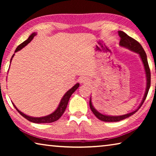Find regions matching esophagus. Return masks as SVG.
<instances>
[{"instance_id": "34e87169", "label": "esophagus", "mask_w": 156, "mask_h": 156, "mask_svg": "<svg viewBox=\"0 0 156 156\" xmlns=\"http://www.w3.org/2000/svg\"><path fill=\"white\" fill-rule=\"evenodd\" d=\"M79 81H80V83H83V84H87L88 83H89V80L86 77H80Z\"/></svg>"}]
</instances>
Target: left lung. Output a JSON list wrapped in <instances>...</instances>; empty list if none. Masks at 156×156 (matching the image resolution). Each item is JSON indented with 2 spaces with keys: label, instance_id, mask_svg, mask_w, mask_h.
Segmentation results:
<instances>
[{
  "label": "left lung",
  "instance_id": "obj_1",
  "mask_svg": "<svg viewBox=\"0 0 156 156\" xmlns=\"http://www.w3.org/2000/svg\"><path fill=\"white\" fill-rule=\"evenodd\" d=\"M118 35H119L120 38V46L125 47V48L129 49L131 51H133L134 52L137 53V54H139L140 57L142 61V63L144 65V68L145 71V73H146V78H147V87H146V91H145V93L144 95L143 98L141 102V103L140 104L139 107L137 108V109L132 112L131 113H126V114L122 115H104L102 113H100L99 112L95 109L93 104H92L91 102V97H90V100H89V106H90V109H91L92 112L94 113V114L96 116V117L98 118L99 120L104 121V122H118V121H120L122 120L125 119V118H129V116L133 115L136 112H138V110L141 107V106L143 104L144 102L145 99H146L147 96L148 94V92H149L150 86H151V73H150V69L149 67V64H148L147 61V54L145 53L144 49L142 48L141 44H140L138 41H136L135 39L132 38L131 37L129 36L127 34L123 32L122 31H118Z\"/></svg>",
  "mask_w": 156,
  "mask_h": 156
}]
</instances>
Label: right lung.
I'll list each match as a JSON object with an SVG mask.
<instances>
[{
  "mask_svg": "<svg viewBox=\"0 0 156 156\" xmlns=\"http://www.w3.org/2000/svg\"><path fill=\"white\" fill-rule=\"evenodd\" d=\"M36 35V32L31 34V35L29 36L27 40H26L25 41H24L23 43H22L17 47L16 49L15 50V53L18 51H20V50L22 49L23 47H25L26 45H27V44L30 43L31 40L34 38V37ZM14 55H15V54H13L12 58H11V60H10V63H11L12 60L13 58V57L14 56ZM79 85H80L79 83H76L72 88H71L69 90H68L67 92H66L64 96H63V97L62 98L61 100H60V103L58 105V107H57V109L55 110L54 112L51 113V114L47 115L46 116H43V117H32V116L26 115V114H25V113H23V112H21L20 110H18L17 109V107L15 106L13 102H12V104L14 106V107L16 108V109L18 111V112L20 114L23 116V117H24L27 120L30 121V122H31L37 123V124L53 122H55V121L58 120L59 118L61 117L63 113H64L66 108H67L68 102H69V100L71 96H72L73 92H74L76 89L79 87Z\"/></svg>",
  "mask_w": 156,
  "mask_h": 156,
  "instance_id": "1",
  "label": "right lung"
}]
</instances>
